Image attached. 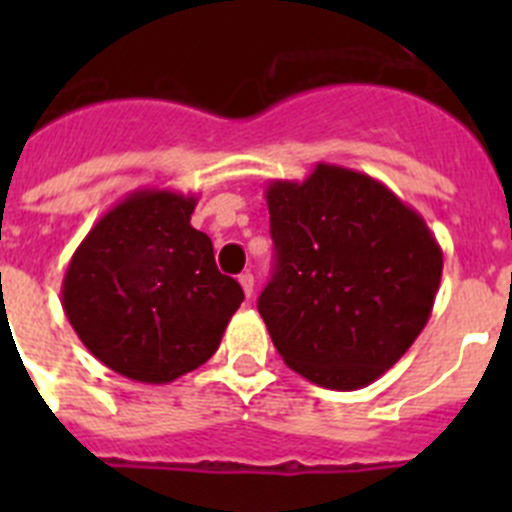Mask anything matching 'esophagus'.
I'll use <instances>...</instances> for the list:
<instances>
[{
    "mask_svg": "<svg viewBox=\"0 0 512 512\" xmlns=\"http://www.w3.org/2000/svg\"><path fill=\"white\" fill-rule=\"evenodd\" d=\"M238 282H241L246 297H253V274H251V271H243L241 277H238Z\"/></svg>",
    "mask_w": 512,
    "mask_h": 512,
    "instance_id": "1",
    "label": "esophagus"
}]
</instances>
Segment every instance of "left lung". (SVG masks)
<instances>
[{
  "mask_svg": "<svg viewBox=\"0 0 512 512\" xmlns=\"http://www.w3.org/2000/svg\"><path fill=\"white\" fill-rule=\"evenodd\" d=\"M277 269L259 297L292 372L328 390L372 384L431 318L443 251L423 217L379 179L318 164L266 187Z\"/></svg>",
  "mask_w": 512,
  "mask_h": 512,
  "instance_id": "obj_1",
  "label": "left lung"
}]
</instances>
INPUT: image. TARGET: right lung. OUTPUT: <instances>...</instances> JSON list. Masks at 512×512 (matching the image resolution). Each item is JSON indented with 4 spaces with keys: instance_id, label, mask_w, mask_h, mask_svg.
I'll list each match as a JSON object with an SVG mask.
<instances>
[{
    "instance_id": "obj_1",
    "label": "right lung",
    "mask_w": 512,
    "mask_h": 512,
    "mask_svg": "<svg viewBox=\"0 0 512 512\" xmlns=\"http://www.w3.org/2000/svg\"><path fill=\"white\" fill-rule=\"evenodd\" d=\"M197 194L146 187L99 217L71 256L61 305L84 346L133 382L169 384L217 351L243 302L220 274Z\"/></svg>"
}]
</instances>
